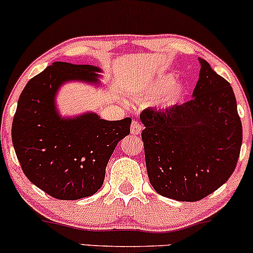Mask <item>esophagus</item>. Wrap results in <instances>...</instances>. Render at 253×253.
I'll list each match as a JSON object with an SVG mask.
<instances>
[{
	"label": "esophagus",
	"mask_w": 253,
	"mask_h": 253,
	"mask_svg": "<svg viewBox=\"0 0 253 253\" xmlns=\"http://www.w3.org/2000/svg\"><path fill=\"white\" fill-rule=\"evenodd\" d=\"M130 131H131L132 135H138L142 131V126L141 124L138 123L137 121H132L131 122V126H130Z\"/></svg>",
	"instance_id": "obj_1"
}]
</instances>
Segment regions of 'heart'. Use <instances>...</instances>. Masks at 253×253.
Returning <instances> with one entry per match:
<instances>
[{
  "label": "heart",
  "mask_w": 253,
  "mask_h": 253,
  "mask_svg": "<svg viewBox=\"0 0 253 253\" xmlns=\"http://www.w3.org/2000/svg\"><path fill=\"white\" fill-rule=\"evenodd\" d=\"M174 79L175 76L173 74H161L141 87L127 86L126 92L135 100H153L160 96L161 98L158 100V106L161 110H169L179 103L185 93V86L183 84H172L174 83Z\"/></svg>",
  "instance_id": "obj_1"
}]
</instances>
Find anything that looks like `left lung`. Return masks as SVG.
I'll list each match as a JSON object with an SVG mask.
<instances>
[{"mask_svg":"<svg viewBox=\"0 0 253 253\" xmlns=\"http://www.w3.org/2000/svg\"><path fill=\"white\" fill-rule=\"evenodd\" d=\"M198 62L192 100L140 116L150 184L161 196L183 202L202 200L228 180L243 142L231 84L203 58Z\"/></svg>","mask_w":253,"mask_h":253,"instance_id":"1","label":"left lung"}]
</instances>
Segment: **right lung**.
Listing matches in <instances>:
<instances>
[{
	"label": "right lung",
	"instance_id": "right-lung-1",
	"mask_svg": "<svg viewBox=\"0 0 253 253\" xmlns=\"http://www.w3.org/2000/svg\"><path fill=\"white\" fill-rule=\"evenodd\" d=\"M100 73L92 64L53 62L20 94L12 126L16 157L31 183L58 200L94 195L116 146L130 134V117L106 121L95 112L59 115V88L72 81L101 87Z\"/></svg>",
	"mask_w": 253,
	"mask_h": 253
}]
</instances>
